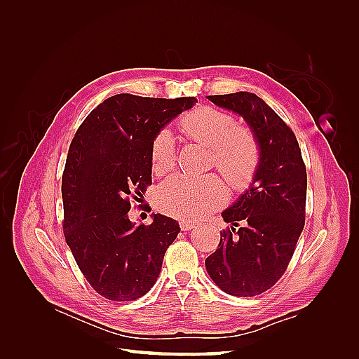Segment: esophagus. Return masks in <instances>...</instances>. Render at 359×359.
I'll return each instance as SVG.
<instances>
[{
  "instance_id": "esophagus-1",
  "label": "esophagus",
  "mask_w": 359,
  "mask_h": 359,
  "mask_svg": "<svg viewBox=\"0 0 359 359\" xmlns=\"http://www.w3.org/2000/svg\"><path fill=\"white\" fill-rule=\"evenodd\" d=\"M180 227H181V231H190V229H193L194 227V223H191V222H186V220H182V222H180Z\"/></svg>"
}]
</instances>
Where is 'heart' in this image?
Returning a JSON list of instances; mask_svg holds the SVG:
<instances>
[{
    "label": "heart",
    "mask_w": 359,
    "mask_h": 359,
    "mask_svg": "<svg viewBox=\"0 0 359 359\" xmlns=\"http://www.w3.org/2000/svg\"><path fill=\"white\" fill-rule=\"evenodd\" d=\"M180 133L210 148V166L219 170L235 191H244L255 182L262 161V148L252 128L236 124L231 112L201 106L184 114ZM151 170L156 175L169 172L177 161L172 136L163 130L151 142ZM227 191L217 175L203 178L173 177L161 184L156 194L157 208L182 220H198L220 208Z\"/></svg>",
    "instance_id": "obj_1"
}]
</instances>
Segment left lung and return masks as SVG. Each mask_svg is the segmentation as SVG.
<instances>
[{
    "label": "left lung",
    "instance_id": "1",
    "mask_svg": "<svg viewBox=\"0 0 359 359\" xmlns=\"http://www.w3.org/2000/svg\"><path fill=\"white\" fill-rule=\"evenodd\" d=\"M244 116L256 133L262 161L255 182L222 212L232 224L205 260L215 285L233 297H256L285 274L306 223L307 170L292 128L253 93L208 95Z\"/></svg>",
    "mask_w": 359,
    "mask_h": 359
}]
</instances>
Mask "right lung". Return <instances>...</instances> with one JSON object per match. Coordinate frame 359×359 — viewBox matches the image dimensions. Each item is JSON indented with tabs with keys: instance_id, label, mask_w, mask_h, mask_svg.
<instances>
[{
	"instance_id": "right-lung-1",
	"label": "right lung",
	"mask_w": 359,
	"mask_h": 359,
	"mask_svg": "<svg viewBox=\"0 0 359 359\" xmlns=\"http://www.w3.org/2000/svg\"><path fill=\"white\" fill-rule=\"evenodd\" d=\"M196 102L116 94L74 133L61 181L62 231L81 273L106 299L144 297L180 232L177 220L161 214L135 226L128 211L151 186L153 139Z\"/></svg>"
}]
</instances>
